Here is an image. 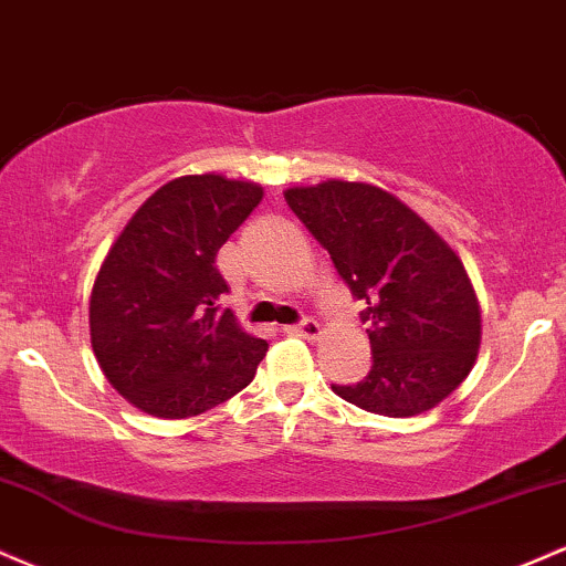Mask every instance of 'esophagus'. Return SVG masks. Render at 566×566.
<instances>
[{"instance_id":"esophagus-1","label":"esophagus","mask_w":566,"mask_h":566,"mask_svg":"<svg viewBox=\"0 0 566 566\" xmlns=\"http://www.w3.org/2000/svg\"><path fill=\"white\" fill-rule=\"evenodd\" d=\"M283 331H285V334L302 336V338H321L323 336V328H321V323H317V321H302L296 325H285Z\"/></svg>"}]
</instances>
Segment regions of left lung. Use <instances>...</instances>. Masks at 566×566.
<instances>
[{"label":"left lung","mask_w":566,"mask_h":566,"mask_svg":"<svg viewBox=\"0 0 566 566\" xmlns=\"http://www.w3.org/2000/svg\"><path fill=\"white\" fill-rule=\"evenodd\" d=\"M352 296L368 307L370 374L331 387L368 413L410 418L461 387L482 342L480 298L461 256L410 206L370 182L325 179L283 192Z\"/></svg>","instance_id":"left-lung-1"}]
</instances>
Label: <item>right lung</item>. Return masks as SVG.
Returning <instances> with one entry per match:
<instances>
[{
	"mask_svg": "<svg viewBox=\"0 0 566 566\" xmlns=\"http://www.w3.org/2000/svg\"><path fill=\"white\" fill-rule=\"evenodd\" d=\"M262 185L185 175L135 211L90 296V336L111 387L143 413L190 418L245 389L268 342L219 312L217 251L262 201Z\"/></svg>",
	"mask_w": 566,
	"mask_h": 566,
	"instance_id": "add662e5",
	"label": "right lung"
}]
</instances>
